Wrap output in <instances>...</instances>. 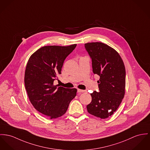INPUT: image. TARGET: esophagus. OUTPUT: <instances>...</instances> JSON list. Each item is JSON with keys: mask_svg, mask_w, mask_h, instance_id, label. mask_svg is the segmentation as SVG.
Returning <instances> with one entry per match:
<instances>
[{"mask_svg": "<svg viewBox=\"0 0 150 150\" xmlns=\"http://www.w3.org/2000/svg\"><path fill=\"white\" fill-rule=\"evenodd\" d=\"M78 92H86V90H81V89H78Z\"/></svg>", "mask_w": 150, "mask_h": 150, "instance_id": "34e87169", "label": "esophagus"}]
</instances>
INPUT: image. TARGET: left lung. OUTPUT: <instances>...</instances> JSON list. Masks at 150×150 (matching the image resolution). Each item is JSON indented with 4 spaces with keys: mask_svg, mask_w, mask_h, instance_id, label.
Returning a JSON list of instances; mask_svg holds the SVG:
<instances>
[{
    "mask_svg": "<svg viewBox=\"0 0 150 150\" xmlns=\"http://www.w3.org/2000/svg\"><path fill=\"white\" fill-rule=\"evenodd\" d=\"M92 59V71L99 76V92L91 93L92 101L87 105L88 112L105 119L119 107L125 93L126 69L124 63L112 47L101 42L84 45Z\"/></svg>",
    "mask_w": 150,
    "mask_h": 150,
    "instance_id": "obj_1",
    "label": "left lung"
}]
</instances>
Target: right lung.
I'll list each match as a JSON object with an SVG mask.
<instances>
[{"label":"right lung","instance_id":"1","mask_svg":"<svg viewBox=\"0 0 150 150\" xmlns=\"http://www.w3.org/2000/svg\"><path fill=\"white\" fill-rule=\"evenodd\" d=\"M76 45L44 46L29 58L24 75L25 88L35 108L50 119L63 115L76 95V88L55 86L66 58Z\"/></svg>","mask_w":150,"mask_h":150}]
</instances>
